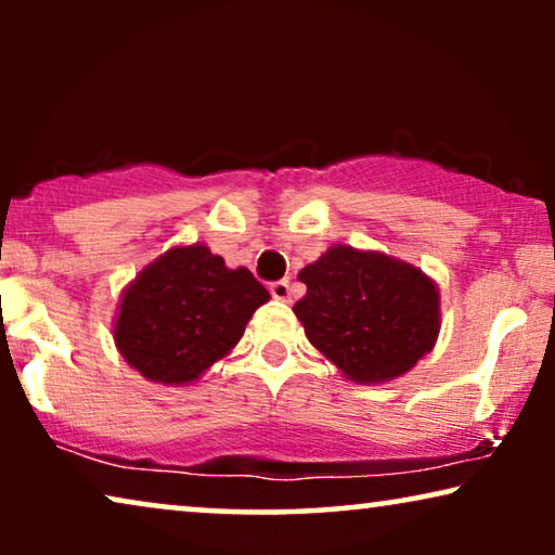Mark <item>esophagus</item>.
Here are the masks:
<instances>
[{
	"instance_id": "1",
	"label": "esophagus",
	"mask_w": 555,
	"mask_h": 555,
	"mask_svg": "<svg viewBox=\"0 0 555 555\" xmlns=\"http://www.w3.org/2000/svg\"><path fill=\"white\" fill-rule=\"evenodd\" d=\"M270 295L275 300H291V280H275L270 285Z\"/></svg>"
}]
</instances>
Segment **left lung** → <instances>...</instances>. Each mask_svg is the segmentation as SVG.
<instances>
[{
  "label": "left lung",
  "instance_id": "1",
  "mask_svg": "<svg viewBox=\"0 0 555 555\" xmlns=\"http://www.w3.org/2000/svg\"><path fill=\"white\" fill-rule=\"evenodd\" d=\"M293 310L310 344L361 384L406 374L439 333V293L412 264L382 253L331 247L298 275Z\"/></svg>",
  "mask_w": 555,
  "mask_h": 555
}]
</instances>
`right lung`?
<instances>
[{
	"label": "right lung",
	"mask_w": 555,
	"mask_h": 555,
	"mask_svg": "<svg viewBox=\"0 0 555 555\" xmlns=\"http://www.w3.org/2000/svg\"><path fill=\"white\" fill-rule=\"evenodd\" d=\"M270 293L245 268L230 270L204 245L173 247L120 300L116 346L151 382L186 384L237 346Z\"/></svg>",
	"instance_id": "1"
}]
</instances>
